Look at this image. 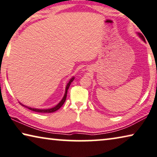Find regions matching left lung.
I'll return each instance as SVG.
<instances>
[{
	"label": "left lung",
	"instance_id": "left-lung-1",
	"mask_svg": "<svg viewBox=\"0 0 157 157\" xmlns=\"http://www.w3.org/2000/svg\"><path fill=\"white\" fill-rule=\"evenodd\" d=\"M137 35H138V36H140V38L142 39V41H143L144 42H145V39H144V36H142V34H141V33H139V32H137Z\"/></svg>",
	"mask_w": 157,
	"mask_h": 157
}]
</instances>
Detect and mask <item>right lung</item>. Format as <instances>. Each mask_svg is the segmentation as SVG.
Returning <instances> with one entry per match:
<instances>
[{
  "label": "right lung",
  "instance_id": "obj_1",
  "mask_svg": "<svg viewBox=\"0 0 157 157\" xmlns=\"http://www.w3.org/2000/svg\"><path fill=\"white\" fill-rule=\"evenodd\" d=\"M75 79V77L73 76L72 78L70 79L68 83L67 84L66 86H65V94L63 96V99H61V101H60L58 104L55 106L54 107H53V108H51V109H36V108H32V107H29V106H25V105L22 104V103H20V104H22V106H24L25 107H26V108L29 109V110H31V111H33L35 112H38V113H53V112H55L56 111H57V110L59 109L60 107H61L63 105L65 101V99H66V97H67V90H68L69 89V86L71 85V82H72V81L74 80Z\"/></svg>",
  "mask_w": 157,
  "mask_h": 157
}]
</instances>
